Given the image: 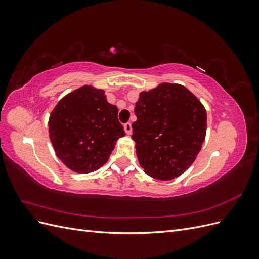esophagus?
<instances>
[{
  "label": "esophagus",
  "mask_w": 259,
  "mask_h": 259,
  "mask_svg": "<svg viewBox=\"0 0 259 259\" xmlns=\"http://www.w3.org/2000/svg\"><path fill=\"white\" fill-rule=\"evenodd\" d=\"M124 130H125V132H126L127 135H131L132 134V124L130 122L125 123L124 124Z\"/></svg>",
  "instance_id": "obj_1"
}]
</instances>
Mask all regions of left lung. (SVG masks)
<instances>
[{
  "instance_id": "left-lung-1",
  "label": "left lung",
  "mask_w": 259,
  "mask_h": 259,
  "mask_svg": "<svg viewBox=\"0 0 259 259\" xmlns=\"http://www.w3.org/2000/svg\"><path fill=\"white\" fill-rule=\"evenodd\" d=\"M137 121L132 138L145 173L170 180L191 166L206 134V110L180 84L162 83L142 92L136 103Z\"/></svg>"
}]
</instances>
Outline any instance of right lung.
Returning <instances> with one entry per match:
<instances>
[{"mask_svg":"<svg viewBox=\"0 0 259 259\" xmlns=\"http://www.w3.org/2000/svg\"><path fill=\"white\" fill-rule=\"evenodd\" d=\"M116 106L105 91L84 85L69 93L53 109L49 133L54 150L76 173H92L108 161L117 139L125 135Z\"/></svg>","mask_w":259,"mask_h":259,"instance_id":"1","label":"right lung"}]
</instances>
